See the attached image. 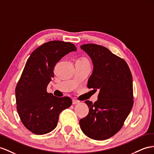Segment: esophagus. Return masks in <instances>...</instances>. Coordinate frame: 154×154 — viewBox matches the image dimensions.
Returning a JSON list of instances; mask_svg holds the SVG:
<instances>
[{"instance_id":"1","label":"esophagus","mask_w":154,"mask_h":154,"mask_svg":"<svg viewBox=\"0 0 154 154\" xmlns=\"http://www.w3.org/2000/svg\"><path fill=\"white\" fill-rule=\"evenodd\" d=\"M79 101H78V100H73V101H72V103H73V105H75V104H77V103H79Z\"/></svg>"}]
</instances>
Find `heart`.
Here are the masks:
<instances>
[{
    "label": "heart",
    "mask_w": 154,
    "mask_h": 154,
    "mask_svg": "<svg viewBox=\"0 0 154 154\" xmlns=\"http://www.w3.org/2000/svg\"><path fill=\"white\" fill-rule=\"evenodd\" d=\"M77 60L83 62H85V63H89V62H88V60L87 59H86V58H79Z\"/></svg>",
    "instance_id": "1"
}]
</instances>
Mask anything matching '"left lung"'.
Here are the masks:
<instances>
[{
	"mask_svg": "<svg viewBox=\"0 0 154 154\" xmlns=\"http://www.w3.org/2000/svg\"><path fill=\"white\" fill-rule=\"evenodd\" d=\"M94 65L88 88L100 90L97 101H85L89 108L79 121L81 129L90 139L103 140L120 131L133 105V79L126 62L106 47L88 43L81 46Z\"/></svg>",
	"mask_w": 154,
	"mask_h": 154,
	"instance_id": "1",
	"label": "left lung"
}]
</instances>
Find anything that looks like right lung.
I'll return each instance as SVG.
<instances>
[{
	"label": "right lung",
	"mask_w": 154,
	"mask_h": 154,
	"mask_svg": "<svg viewBox=\"0 0 154 154\" xmlns=\"http://www.w3.org/2000/svg\"><path fill=\"white\" fill-rule=\"evenodd\" d=\"M76 50L70 42L51 41L35 49L26 62L15 88L17 111L25 128L36 135L53 131L60 112L72 104L70 97L54 96L47 87L57 63Z\"/></svg>",
	"instance_id": "1"
}]
</instances>
